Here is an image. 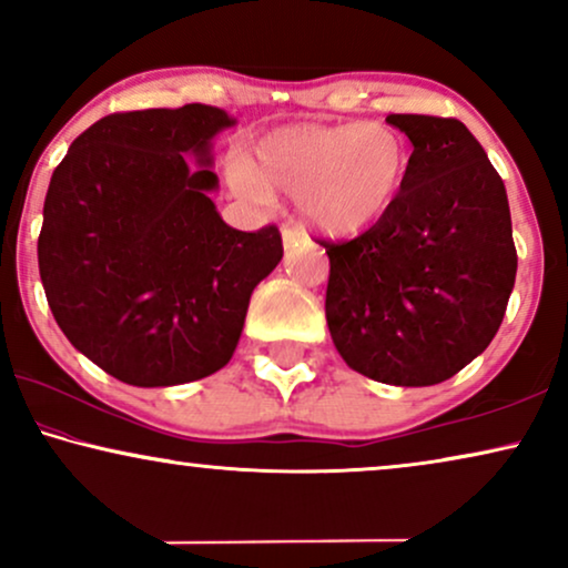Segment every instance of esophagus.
Returning <instances> with one entry per match:
<instances>
[{"mask_svg":"<svg viewBox=\"0 0 568 568\" xmlns=\"http://www.w3.org/2000/svg\"><path fill=\"white\" fill-rule=\"evenodd\" d=\"M282 243H284V251H294V247L305 245L307 237H305V232H302V230L284 224V227H282Z\"/></svg>","mask_w":568,"mask_h":568,"instance_id":"34e87169","label":"esophagus"}]
</instances>
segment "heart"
<instances>
[{
	"label": "heart",
	"instance_id": "obj_1",
	"mask_svg": "<svg viewBox=\"0 0 568 568\" xmlns=\"http://www.w3.org/2000/svg\"><path fill=\"white\" fill-rule=\"evenodd\" d=\"M408 173V142L377 121L284 126L258 139L253 162H230L240 196L268 204L274 191L294 193L305 224L331 237L359 235L390 214Z\"/></svg>",
	"mask_w": 568,
	"mask_h": 568
}]
</instances>
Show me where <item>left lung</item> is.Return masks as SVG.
Segmentation results:
<instances>
[{
  "label": "left lung",
  "instance_id": "8db88e82",
  "mask_svg": "<svg viewBox=\"0 0 568 568\" xmlns=\"http://www.w3.org/2000/svg\"><path fill=\"white\" fill-rule=\"evenodd\" d=\"M408 136L398 204L331 258L325 321L344 362L398 387L445 383L486 352L515 290L504 181L457 119L393 113Z\"/></svg>",
  "mask_w": 568,
  "mask_h": 568
}]
</instances>
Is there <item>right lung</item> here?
I'll list each match as a JSON object with an SVG mask.
<instances>
[{
    "mask_svg": "<svg viewBox=\"0 0 568 568\" xmlns=\"http://www.w3.org/2000/svg\"><path fill=\"white\" fill-rule=\"evenodd\" d=\"M235 123L204 103L111 113L53 170L38 237L45 300L77 352L121 383L222 369L282 261L274 224L240 232L212 201L214 136Z\"/></svg>",
    "mask_w": 568,
    "mask_h": 568,
    "instance_id": "right-lung-1",
    "label": "right lung"
}]
</instances>
